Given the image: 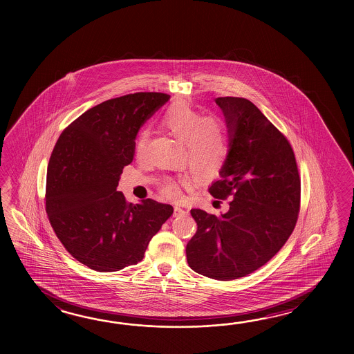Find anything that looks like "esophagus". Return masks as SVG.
Returning a JSON list of instances; mask_svg holds the SVG:
<instances>
[{
	"label": "esophagus",
	"mask_w": 354,
	"mask_h": 354,
	"mask_svg": "<svg viewBox=\"0 0 354 354\" xmlns=\"http://www.w3.org/2000/svg\"><path fill=\"white\" fill-rule=\"evenodd\" d=\"M186 211L183 210L180 206H174V216H180V215H185Z\"/></svg>",
	"instance_id": "1"
}]
</instances>
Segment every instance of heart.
I'll return each mask as SVG.
<instances>
[{"instance_id":"heart-1","label":"heart","mask_w":354,"mask_h":354,"mask_svg":"<svg viewBox=\"0 0 354 354\" xmlns=\"http://www.w3.org/2000/svg\"><path fill=\"white\" fill-rule=\"evenodd\" d=\"M160 127L171 136L185 143L187 165L195 174L210 177L216 174L225 158L227 134L225 122L215 116H203L187 102L171 106L160 119ZM148 134L142 131L136 138L134 153L140 158L147 148ZM185 187H192L191 180L183 182ZM160 192L168 198L177 200L182 196L176 180H167Z\"/></svg>"}]
</instances>
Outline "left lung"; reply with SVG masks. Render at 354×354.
<instances>
[{
  "label": "left lung",
  "instance_id": "left-lung-1",
  "mask_svg": "<svg viewBox=\"0 0 354 354\" xmlns=\"http://www.w3.org/2000/svg\"><path fill=\"white\" fill-rule=\"evenodd\" d=\"M215 102L225 115L230 149L221 180L209 192L218 200L232 198L218 218L191 210L197 232L186 256L197 273L232 281L257 271L285 245L300 212L301 180L291 144L253 102L243 97Z\"/></svg>",
  "mask_w": 354,
  "mask_h": 354
}]
</instances>
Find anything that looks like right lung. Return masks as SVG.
I'll use <instances>...</instances> for the list:
<instances>
[{"instance_id":"obj_1","label":"right lung","mask_w":354,"mask_h":354,"mask_svg":"<svg viewBox=\"0 0 354 354\" xmlns=\"http://www.w3.org/2000/svg\"><path fill=\"white\" fill-rule=\"evenodd\" d=\"M169 100L136 92L93 106L62 131L46 172V211L68 253L97 272L143 259L151 238L174 214L167 203H128L118 191L134 158L140 127Z\"/></svg>"}]
</instances>
